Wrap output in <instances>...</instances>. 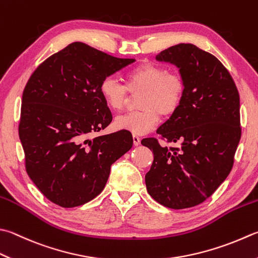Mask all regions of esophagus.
Returning <instances> with one entry per match:
<instances>
[{
    "instance_id": "esophagus-1",
    "label": "esophagus",
    "mask_w": 258,
    "mask_h": 258,
    "mask_svg": "<svg viewBox=\"0 0 258 258\" xmlns=\"http://www.w3.org/2000/svg\"><path fill=\"white\" fill-rule=\"evenodd\" d=\"M133 140H134L135 146H138L140 144V137L137 135H133Z\"/></svg>"
}]
</instances>
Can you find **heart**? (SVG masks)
<instances>
[{
    "instance_id": "b5f03b06",
    "label": "heart",
    "mask_w": 258,
    "mask_h": 258,
    "mask_svg": "<svg viewBox=\"0 0 258 258\" xmlns=\"http://www.w3.org/2000/svg\"><path fill=\"white\" fill-rule=\"evenodd\" d=\"M105 105L120 111L128 103L130 93L140 94L139 110L120 115L114 121L115 128L144 135L156 127L162 116L173 115L178 110L185 94V83L181 75L159 65L145 62L136 66L125 77V85L114 77H104L99 86Z\"/></svg>"
}]
</instances>
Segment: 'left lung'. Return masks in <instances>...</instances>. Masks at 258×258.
Here are the masks:
<instances>
[{"label":"left lung","instance_id":"8db88e82","mask_svg":"<svg viewBox=\"0 0 258 258\" xmlns=\"http://www.w3.org/2000/svg\"><path fill=\"white\" fill-rule=\"evenodd\" d=\"M156 59L179 69L185 94L178 110L142 140L154 154L145 182L155 201L169 209L196 207L210 198L229 175L241 136L239 93L225 66L210 52L179 43ZM176 142L181 148L168 144Z\"/></svg>","mask_w":258,"mask_h":258}]
</instances>
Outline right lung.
<instances>
[{
    "label": "right lung",
    "mask_w": 258,
    "mask_h": 258,
    "mask_svg": "<svg viewBox=\"0 0 258 258\" xmlns=\"http://www.w3.org/2000/svg\"><path fill=\"white\" fill-rule=\"evenodd\" d=\"M134 61L73 42L42 61L27 82L19 122L24 166L55 205L74 208L93 200L111 165L133 147L128 130L89 137L112 121L99 91L102 80Z\"/></svg>",
    "instance_id": "right-lung-1"
}]
</instances>
